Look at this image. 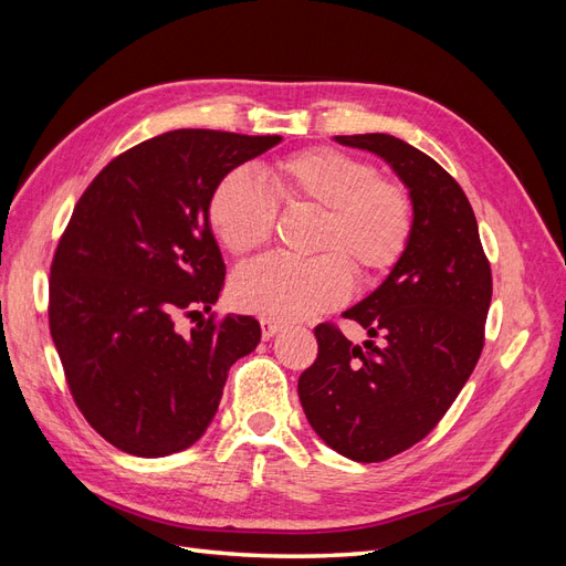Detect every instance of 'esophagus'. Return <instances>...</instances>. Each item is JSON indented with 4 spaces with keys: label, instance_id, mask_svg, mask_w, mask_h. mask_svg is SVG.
I'll return each instance as SVG.
<instances>
[{
    "label": "esophagus",
    "instance_id": "1",
    "mask_svg": "<svg viewBox=\"0 0 566 566\" xmlns=\"http://www.w3.org/2000/svg\"><path fill=\"white\" fill-rule=\"evenodd\" d=\"M260 325H262V335H264V339H269V337H273V335H276L281 328H283V325L279 323V321H273V318H260Z\"/></svg>",
    "mask_w": 566,
    "mask_h": 566
}]
</instances>
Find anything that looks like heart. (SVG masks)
<instances>
[{
	"mask_svg": "<svg viewBox=\"0 0 566 566\" xmlns=\"http://www.w3.org/2000/svg\"><path fill=\"white\" fill-rule=\"evenodd\" d=\"M271 191L250 169L221 179L210 200V227L231 254L271 241L279 202L321 212L310 262L262 256L238 269L231 297L238 310L295 321L342 304L358 279H378L399 264L413 235V200L373 163L335 148L302 150L271 167ZM353 269L349 270L348 266Z\"/></svg>",
	"mask_w": 566,
	"mask_h": 566,
	"instance_id": "obj_1",
	"label": "heart"
}]
</instances>
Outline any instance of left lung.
<instances>
[{
	"label": "left lung",
	"mask_w": 566,
	"mask_h": 566,
	"mask_svg": "<svg viewBox=\"0 0 566 566\" xmlns=\"http://www.w3.org/2000/svg\"><path fill=\"white\" fill-rule=\"evenodd\" d=\"M335 142L397 172L413 200V235L389 276L342 314L368 331L364 347L331 323L316 325L318 356L297 391L333 451L380 462L430 434L465 387L484 347L491 266L472 205L439 163L389 134Z\"/></svg>",
	"instance_id": "obj_1"
}]
</instances>
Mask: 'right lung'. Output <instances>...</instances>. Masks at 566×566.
Wrapping results in <instances>:
<instances>
[{"label": "right lung", "instance_id": "right-lung-1", "mask_svg": "<svg viewBox=\"0 0 566 566\" xmlns=\"http://www.w3.org/2000/svg\"><path fill=\"white\" fill-rule=\"evenodd\" d=\"M281 136L175 129L111 160L77 200L49 279V331L82 416L115 449L179 453L212 422L229 368L260 345L252 316L212 312L227 266L210 200Z\"/></svg>", "mask_w": 566, "mask_h": 566}]
</instances>
